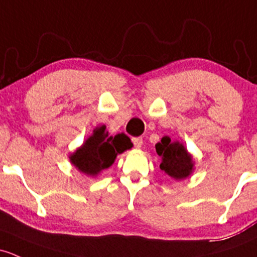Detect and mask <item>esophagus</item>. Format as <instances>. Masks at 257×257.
Instances as JSON below:
<instances>
[{"label":"esophagus","instance_id":"34e87169","mask_svg":"<svg viewBox=\"0 0 257 257\" xmlns=\"http://www.w3.org/2000/svg\"><path fill=\"white\" fill-rule=\"evenodd\" d=\"M132 142H133L134 147L136 148H142L143 138H133V139H132Z\"/></svg>","mask_w":257,"mask_h":257}]
</instances>
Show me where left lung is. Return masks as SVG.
<instances>
[{"label": "left lung", "mask_w": 257, "mask_h": 257, "mask_svg": "<svg viewBox=\"0 0 257 257\" xmlns=\"http://www.w3.org/2000/svg\"><path fill=\"white\" fill-rule=\"evenodd\" d=\"M155 148L158 155L161 156L160 169L169 176L176 180L190 176L193 170L192 158L182 144L172 142L171 138L164 137Z\"/></svg>", "instance_id": "obj_1"}]
</instances>
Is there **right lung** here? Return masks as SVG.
I'll list each match as a JSON object with an SVG mask.
<instances>
[{
    "instance_id": "obj_1",
    "label": "right lung",
    "mask_w": 257,
    "mask_h": 257,
    "mask_svg": "<svg viewBox=\"0 0 257 257\" xmlns=\"http://www.w3.org/2000/svg\"><path fill=\"white\" fill-rule=\"evenodd\" d=\"M104 129V125L97 128L93 136L88 138L85 144L70 156L71 163L83 174L94 176L114 163L117 154L132 148L131 139L125 134L110 137Z\"/></svg>"
}]
</instances>
